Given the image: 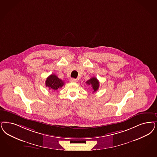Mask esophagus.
Segmentation results:
<instances>
[{
  "instance_id": "1",
  "label": "esophagus",
  "mask_w": 157,
  "mask_h": 157,
  "mask_svg": "<svg viewBox=\"0 0 157 157\" xmlns=\"http://www.w3.org/2000/svg\"><path fill=\"white\" fill-rule=\"evenodd\" d=\"M71 81L72 82H77L78 80L75 78H71Z\"/></svg>"
}]
</instances>
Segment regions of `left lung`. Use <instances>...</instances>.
I'll list each match as a JSON object with an SVG mask.
<instances>
[{
    "mask_svg": "<svg viewBox=\"0 0 157 157\" xmlns=\"http://www.w3.org/2000/svg\"><path fill=\"white\" fill-rule=\"evenodd\" d=\"M87 85H91L93 89V92H96L98 89L99 87V82L98 80V79L96 78L93 77L92 78H90L89 80L87 81L86 82Z\"/></svg>",
    "mask_w": 157,
    "mask_h": 157,
    "instance_id": "1",
    "label": "left lung"
}]
</instances>
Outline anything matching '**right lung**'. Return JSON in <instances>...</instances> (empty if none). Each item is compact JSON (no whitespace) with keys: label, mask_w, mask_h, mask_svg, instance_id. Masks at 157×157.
<instances>
[{"label":"right lung","mask_w":157,"mask_h":157,"mask_svg":"<svg viewBox=\"0 0 157 157\" xmlns=\"http://www.w3.org/2000/svg\"><path fill=\"white\" fill-rule=\"evenodd\" d=\"M46 86L48 87L49 89L56 90L62 87L64 82L61 79H59L54 74H52L48 76L46 80Z\"/></svg>","instance_id":"obj_1"}]
</instances>
